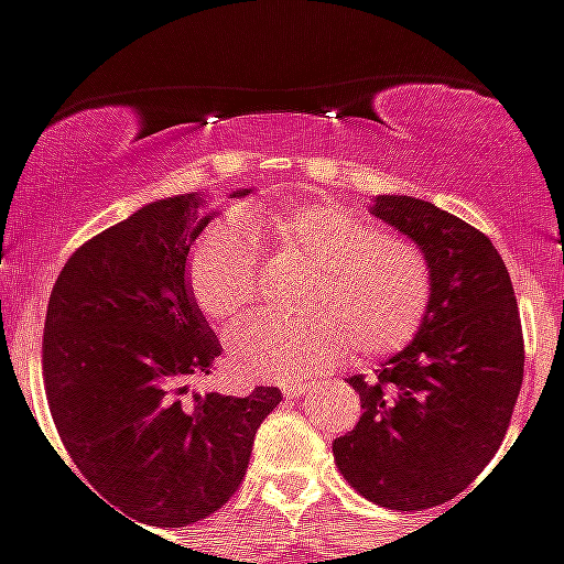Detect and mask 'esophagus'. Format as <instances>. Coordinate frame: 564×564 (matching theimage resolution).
<instances>
[{"instance_id": "esophagus-1", "label": "esophagus", "mask_w": 564, "mask_h": 564, "mask_svg": "<svg viewBox=\"0 0 564 564\" xmlns=\"http://www.w3.org/2000/svg\"><path fill=\"white\" fill-rule=\"evenodd\" d=\"M281 391H283V398H301V394L312 391V386H306V383H283Z\"/></svg>"}]
</instances>
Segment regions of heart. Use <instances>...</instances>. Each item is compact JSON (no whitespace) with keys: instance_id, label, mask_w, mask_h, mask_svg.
<instances>
[{"instance_id":"obj_1","label":"heart","mask_w":564,"mask_h":564,"mask_svg":"<svg viewBox=\"0 0 564 564\" xmlns=\"http://www.w3.org/2000/svg\"><path fill=\"white\" fill-rule=\"evenodd\" d=\"M247 229L278 252L315 267L301 321L249 317L229 335V366L243 380L295 383L355 355L375 360L403 349L431 303V263L403 235L380 232L337 204L249 213ZM189 292L213 323L235 321L254 297V254L235 224L209 229L189 254Z\"/></svg>"}]
</instances>
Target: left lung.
<instances>
[{
  "label": "left lung",
  "mask_w": 564,
  "mask_h": 564,
  "mask_svg": "<svg viewBox=\"0 0 564 564\" xmlns=\"http://www.w3.org/2000/svg\"><path fill=\"white\" fill-rule=\"evenodd\" d=\"M371 215L431 263V303L414 340L380 364L360 423L332 443L355 491L394 511L443 506L502 445L522 386V326L506 263L486 235L411 195H377Z\"/></svg>",
  "instance_id": "obj_1"
}]
</instances>
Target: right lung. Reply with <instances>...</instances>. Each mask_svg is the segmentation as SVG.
I'll list each match as a JSON object with an SVG mask.
<instances>
[{"label":"right lung","instance_id":"right-lung-1","mask_svg":"<svg viewBox=\"0 0 564 564\" xmlns=\"http://www.w3.org/2000/svg\"><path fill=\"white\" fill-rule=\"evenodd\" d=\"M213 218L198 193L150 200L78 247L47 303L42 366L58 437L87 482L144 525L218 511L281 403L272 386L249 398L189 391L221 355L187 278Z\"/></svg>","mask_w":564,"mask_h":564}]
</instances>
